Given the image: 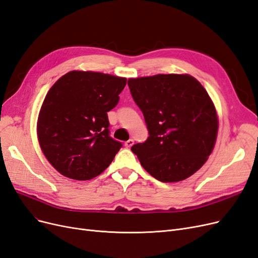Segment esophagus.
Here are the masks:
<instances>
[{
  "label": "esophagus",
  "instance_id": "obj_1",
  "mask_svg": "<svg viewBox=\"0 0 258 258\" xmlns=\"http://www.w3.org/2000/svg\"><path fill=\"white\" fill-rule=\"evenodd\" d=\"M133 144H135V141H133V140H131V139L125 142V146H126L127 148H130V147H131V146H132Z\"/></svg>",
  "mask_w": 258,
  "mask_h": 258
}]
</instances>
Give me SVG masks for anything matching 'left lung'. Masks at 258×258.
Segmentation results:
<instances>
[{
  "label": "left lung",
  "instance_id": "left-lung-1",
  "mask_svg": "<svg viewBox=\"0 0 258 258\" xmlns=\"http://www.w3.org/2000/svg\"><path fill=\"white\" fill-rule=\"evenodd\" d=\"M143 112L149 137L131 147L145 170L162 182L188 178L207 161L218 135L215 104L189 75H156L128 80Z\"/></svg>",
  "mask_w": 258,
  "mask_h": 258
}]
</instances>
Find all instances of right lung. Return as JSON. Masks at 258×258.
<instances>
[{
	"mask_svg": "<svg viewBox=\"0 0 258 258\" xmlns=\"http://www.w3.org/2000/svg\"><path fill=\"white\" fill-rule=\"evenodd\" d=\"M126 83V78L74 70L50 88L37 137L43 155L61 175L90 180L111 164L122 145L110 137L108 112Z\"/></svg>",
	"mask_w": 258,
	"mask_h": 258,
	"instance_id": "add662e5",
	"label": "right lung"
}]
</instances>
